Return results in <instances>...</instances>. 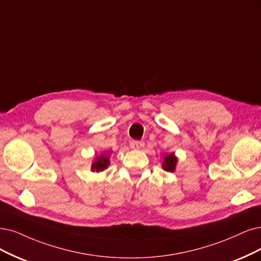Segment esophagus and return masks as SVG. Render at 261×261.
<instances>
[{
	"label": "esophagus",
	"instance_id": "1",
	"mask_svg": "<svg viewBox=\"0 0 261 261\" xmlns=\"http://www.w3.org/2000/svg\"><path fill=\"white\" fill-rule=\"evenodd\" d=\"M144 145H145V144H144L143 141H132L130 143V147L132 149H141L144 147Z\"/></svg>",
	"mask_w": 261,
	"mask_h": 261
}]
</instances>
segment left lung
<instances>
[{
	"label": "left lung",
	"instance_id": "8db88e82",
	"mask_svg": "<svg viewBox=\"0 0 261 261\" xmlns=\"http://www.w3.org/2000/svg\"><path fill=\"white\" fill-rule=\"evenodd\" d=\"M176 163H177V158L173 152H171L170 155H167L163 159L162 163V168L163 170H166L168 172H174L176 168Z\"/></svg>",
	"mask_w": 261,
	"mask_h": 261
}]
</instances>
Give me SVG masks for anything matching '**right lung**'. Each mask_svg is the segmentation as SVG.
I'll return each mask as SVG.
<instances>
[{
  "mask_svg": "<svg viewBox=\"0 0 261 261\" xmlns=\"http://www.w3.org/2000/svg\"><path fill=\"white\" fill-rule=\"evenodd\" d=\"M109 165H110L109 155H106V153H103V155L96 157L95 160L92 162L91 170L95 171V172H100V171H103V170H105L106 168H108Z\"/></svg>",
  "mask_w": 261,
  "mask_h": 261,
  "instance_id": "1",
  "label": "right lung"
}]
</instances>
